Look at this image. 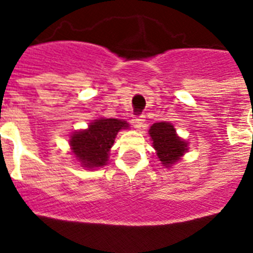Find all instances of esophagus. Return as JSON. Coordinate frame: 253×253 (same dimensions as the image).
I'll return each mask as SVG.
<instances>
[{"label": "esophagus", "mask_w": 253, "mask_h": 253, "mask_svg": "<svg viewBox=\"0 0 253 253\" xmlns=\"http://www.w3.org/2000/svg\"><path fill=\"white\" fill-rule=\"evenodd\" d=\"M143 123H144V116H135V118L131 120V124H133V126L137 129L142 128Z\"/></svg>", "instance_id": "obj_1"}]
</instances>
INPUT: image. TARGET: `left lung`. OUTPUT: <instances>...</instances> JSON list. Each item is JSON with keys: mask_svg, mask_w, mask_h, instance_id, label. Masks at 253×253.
Here are the masks:
<instances>
[{"mask_svg": "<svg viewBox=\"0 0 253 253\" xmlns=\"http://www.w3.org/2000/svg\"><path fill=\"white\" fill-rule=\"evenodd\" d=\"M149 135L158 158L165 166H172L187 151V144L176 135L175 128L169 123H154L149 129Z\"/></svg>", "mask_w": 253, "mask_h": 253, "instance_id": "1", "label": "left lung"}]
</instances>
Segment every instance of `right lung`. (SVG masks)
<instances>
[{"instance_id":"1","label":"right lung","mask_w":253,"mask_h":253,"mask_svg":"<svg viewBox=\"0 0 253 253\" xmlns=\"http://www.w3.org/2000/svg\"><path fill=\"white\" fill-rule=\"evenodd\" d=\"M128 124L119 119H100L82 131H76L71 137V147L77 160L84 167H101L106 165L109 151L114 144L120 129Z\"/></svg>"}]
</instances>
